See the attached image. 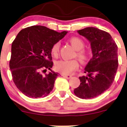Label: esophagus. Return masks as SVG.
Instances as JSON below:
<instances>
[{"label": "esophagus", "mask_w": 127, "mask_h": 127, "mask_svg": "<svg viewBox=\"0 0 127 127\" xmlns=\"http://www.w3.org/2000/svg\"><path fill=\"white\" fill-rule=\"evenodd\" d=\"M63 76L64 77L66 78L67 79H71V78L72 77V75H66V74H63Z\"/></svg>", "instance_id": "1"}]
</instances>
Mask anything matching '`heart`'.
Segmentation results:
<instances>
[{
	"label": "heart",
	"instance_id": "heart-1",
	"mask_svg": "<svg viewBox=\"0 0 127 127\" xmlns=\"http://www.w3.org/2000/svg\"><path fill=\"white\" fill-rule=\"evenodd\" d=\"M69 42L76 50L75 56L78 58L82 63H85L89 59V53L87 50L84 49L85 43L84 40L78 37H72L68 40ZM60 42H56L51 48V53L54 57L57 58L60 52ZM79 64L77 60H60L57 61L55 65L56 70L64 74H71L73 71L79 67Z\"/></svg>",
	"mask_w": 127,
	"mask_h": 127
}]
</instances>
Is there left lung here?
Wrapping results in <instances>:
<instances>
[{
	"label": "left lung",
	"instance_id": "left-lung-1",
	"mask_svg": "<svg viewBox=\"0 0 127 127\" xmlns=\"http://www.w3.org/2000/svg\"><path fill=\"white\" fill-rule=\"evenodd\" d=\"M91 43L93 57L88 63L84 72L87 76L79 77L80 84L74 90L82 99L98 96L112 85L118 68L117 45L108 32L89 27L77 31Z\"/></svg>",
	"mask_w": 127,
	"mask_h": 127
}]
</instances>
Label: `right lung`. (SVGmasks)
I'll return each mask as SVG.
<instances>
[{
    "instance_id": "1",
    "label": "right lung",
    "mask_w": 127,
    "mask_h": 127,
    "mask_svg": "<svg viewBox=\"0 0 127 127\" xmlns=\"http://www.w3.org/2000/svg\"><path fill=\"white\" fill-rule=\"evenodd\" d=\"M67 32H58L42 26L22 29L11 45L10 69L16 87L29 98L48 95L58 75L52 71L51 48ZM47 68L51 71L43 75Z\"/></svg>"
}]
</instances>
